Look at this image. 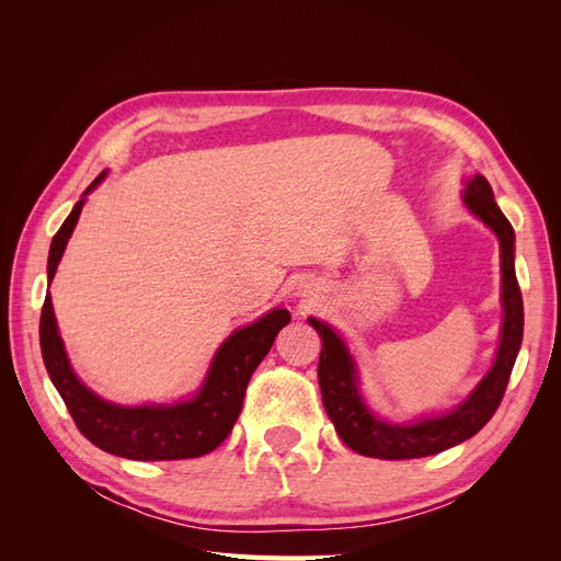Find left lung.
<instances>
[{
	"label": "left lung",
	"instance_id": "1",
	"mask_svg": "<svg viewBox=\"0 0 561 561\" xmlns=\"http://www.w3.org/2000/svg\"><path fill=\"white\" fill-rule=\"evenodd\" d=\"M463 206L496 233L501 245V339L486 375L470 390V396L443 414H423L414 421L396 423L379 416L360 393V371L346 342L332 325L309 318V325L322 339L318 360V383L322 404L336 435L353 451L386 461H404L445 451L480 433L494 416L503 400L507 379L515 367L524 334V307L515 276V231L494 201L484 175L466 180Z\"/></svg>",
	"mask_w": 561,
	"mask_h": 561
}]
</instances>
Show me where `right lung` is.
Listing matches in <instances>:
<instances>
[{
    "mask_svg": "<svg viewBox=\"0 0 561 561\" xmlns=\"http://www.w3.org/2000/svg\"><path fill=\"white\" fill-rule=\"evenodd\" d=\"M107 178L100 173L75 203L48 250V285L56 276L67 241L79 222L87 196ZM290 322L287 309H271L250 325L233 330L213 355L201 388L192 398L171 404H116L83 383L67 358L50 295L39 320L42 358L50 381L70 410L81 435L95 447L133 461H178L196 458L225 443L243 410L252 371L274 346L278 332Z\"/></svg>",
    "mask_w": 561,
    "mask_h": 561,
    "instance_id": "right-lung-1",
    "label": "right lung"
}]
</instances>
